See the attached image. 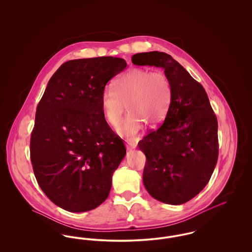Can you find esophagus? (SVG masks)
Instances as JSON below:
<instances>
[{
	"instance_id": "34e87169",
	"label": "esophagus",
	"mask_w": 252,
	"mask_h": 252,
	"mask_svg": "<svg viewBox=\"0 0 252 252\" xmlns=\"http://www.w3.org/2000/svg\"><path fill=\"white\" fill-rule=\"evenodd\" d=\"M126 146L127 150H132V149H135L137 147V144L136 143H127L126 144Z\"/></svg>"
}]
</instances>
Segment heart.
I'll use <instances>...</instances> for the list:
<instances>
[{
	"mask_svg": "<svg viewBox=\"0 0 252 252\" xmlns=\"http://www.w3.org/2000/svg\"><path fill=\"white\" fill-rule=\"evenodd\" d=\"M101 97L105 120L115 126L126 108L128 113L116 127L118 135L128 140L138 139L145 123L157 126L165 119L172 101V87L162 71L150 72L135 68L124 73Z\"/></svg>",
	"mask_w": 252,
	"mask_h": 252,
	"instance_id": "heart-1",
	"label": "heart"
}]
</instances>
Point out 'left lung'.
<instances>
[{"label":"left lung","instance_id":"left-lung-1","mask_svg":"<svg viewBox=\"0 0 252 252\" xmlns=\"http://www.w3.org/2000/svg\"><path fill=\"white\" fill-rule=\"evenodd\" d=\"M140 66L164 70L172 101L163 124L140 142L146 157L144 187L157 200L180 205L208 184L218 158V124L202 85L170 55L153 51L132 57Z\"/></svg>","mask_w":252,"mask_h":252}]
</instances>
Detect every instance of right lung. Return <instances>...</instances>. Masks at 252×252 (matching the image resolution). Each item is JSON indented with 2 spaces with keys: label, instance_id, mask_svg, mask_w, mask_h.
<instances>
[{
  "label": "right lung",
  "instance_id": "1",
  "mask_svg": "<svg viewBox=\"0 0 252 252\" xmlns=\"http://www.w3.org/2000/svg\"><path fill=\"white\" fill-rule=\"evenodd\" d=\"M126 67V60L113 57L67 61L53 74L36 107L32 166L41 190L63 210L91 211L109 194L126 150L105 120L101 97Z\"/></svg>",
  "mask_w": 252,
  "mask_h": 252
}]
</instances>
